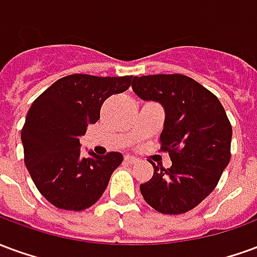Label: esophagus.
<instances>
[{"label": "esophagus", "instance_id": "1", "mask_svg": "<svg viewBox=\"0 0 257 257\" xmlns=\"http://www.w3.org/2000/svg\"><path fill=\"white\" fill-rule=\"evenodd\" d=\"M125 161L129 162V164H136V162L139 161V158H136V157L134 156H125Z\"/></svg>", "mask_w": 257, "mask_h": 257}]
</instances>
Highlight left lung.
Wrapping results in <instances>:
<instances>
[{"label":"left lung","mask_w":257,"mask_h":257,"mask_svg":"<svg viewBox=\"0 0 257 257\" xmlns=\"http://www.w3.org/2000/svg\"><path fill=\"white\" fill-rule=\"evenodd\" d=\"M132 89L164 107L161 150L172 161L168 169L151 162L154 175L140 184V193L165 215L191 210L215 190L230 162L232 129L226 111L212 92L182 74L134 77Z\"/></svg>","instance_id":"left-lung-1"}]
</instances>
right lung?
Returning <instances> with one entry per match:
<instances>
[{
	"label": "right lung",
	"mask_w": 257,
	"mask_h": 257,
	"mask_svg": "<svg viewBox=\"0 0 257 257\" xmlns=\"http://www.w3.org/2000/svg\"><path fill=\"white\" fill-rule=\"evenodd\" d=\"M134 77L73 74L37 97L22 129L25 164L38 191L59 209L84 210L106 190L123 157L81 156V136L100 118L107 97L125 92Z\"/></svg>",
	"instance_id": "obj_1"
}]
</instances>
